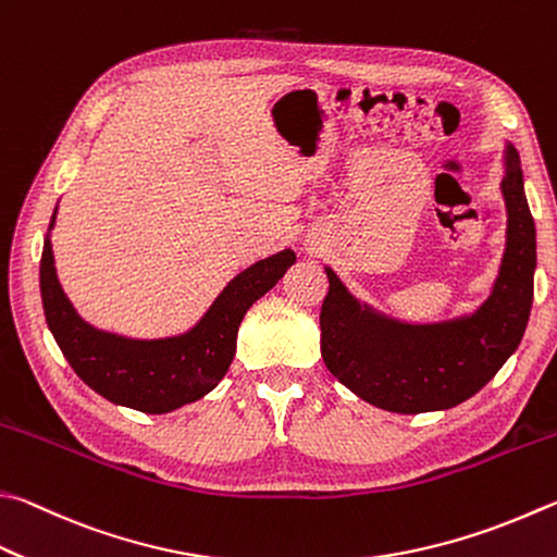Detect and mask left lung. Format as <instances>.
Here are the masks:
<instances>
[{"mask_svg": "<svg viewBox=\"0 0 557 557\" xmlns=\"http://www.w3.org/2000/svg\"><path fill=\"white\" fill-rule=\"evenodd\" d=\"M507 250L490 299L472 317L411 326L380 317L326 268L321 356L333 377L384 411L458 407L487 384L519 348L533 305L535 226L523 195L521 160L507 146Z\"/></svg>", "mask_w": 557, "mask_h": 557, "instance_id": "8db88e82", "label": "left lung"}]
</instances>
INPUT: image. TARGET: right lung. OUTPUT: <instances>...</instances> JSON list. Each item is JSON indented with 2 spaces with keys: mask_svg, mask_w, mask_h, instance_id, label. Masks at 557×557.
Masks as SVG:
<instances>
[{
  "mask_svg": "<svg viewBox=\"0 0 557 557\" xmlns=\"http://www.w3.org/2000/svg\"><path fill=\"white\" fill-rule=\"evenodd\" d=\"M55 211L40 256V299L48 329L79 380L104 399L144 413L173 411L214 389L234 360L238 326L246 311L275 287L297 260L289 248L258 260L228 282L191 331L175 338L134 341L97 331L70 305L58 282L50 248Z\"/></svg>",
  "mask_w": 557,
  "mask_h": 557,
  "instance_id": "1",
  "label": "right lung"
}]
</instances>
